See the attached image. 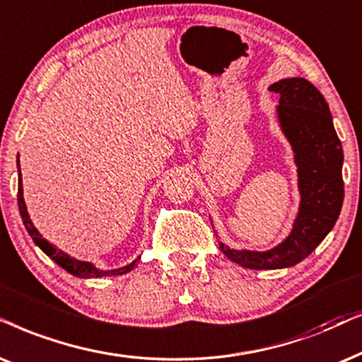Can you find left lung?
Segmentation results:
<instances>
[{
    "label": "left lung",
    "instance_id": "1",
    "mask_svg": "<svg viewBox=\"0 0 362 362\" xmlns=\"http://www.w3.org/2000/svg\"><path fill=\"white\" fill-rule=\"evenodd\" d=\"M269 89L279 93L276 115L293 149L301 199L289 234L271 250H238L219 241L223 255L247 269H283L301 262L334 228L344 199V154L325 96L304 78L281 79Z\"/></svg>",
    "mask_w": 362,
    "mask_h": 362
}]
</instances>
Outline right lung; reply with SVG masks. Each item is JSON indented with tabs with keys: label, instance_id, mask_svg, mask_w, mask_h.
<instances>
[{
	"label": "right lung",
	"instance_id": "right-lung-1",
	"mask_svg": "<svg viewBox=\"0 0 362 362\" xmlns=\"http://www.w3.org/2000/svg\"><path fill=\"white\" fill-rule=\"evenodd\" d=\"M18 181H20V186H18V206H20V214H21L23 223H25V228H26L28 234H30L36 246L40 247V250L43 251L46 256H49L51 259L56 262V264L63 267L64 271H68L69 274L76 276V278H83V279L103 278V276L126 274V273H129V271H133L136 266H138L141 256L136 257L134 261H131L129 264L116 267V269H101V267L93 264V262L76 259V257L69 256L68 252L61 251L59 247H56L54 244H51L48 239H45L43 234L37 231L36 226L31 221L30 213H28V209H26L25 198H23V177H21V170H20V159H18Z\"/></svg>",
	"mask_w": 362,
	"mask_h": 362
}]
</instances>
